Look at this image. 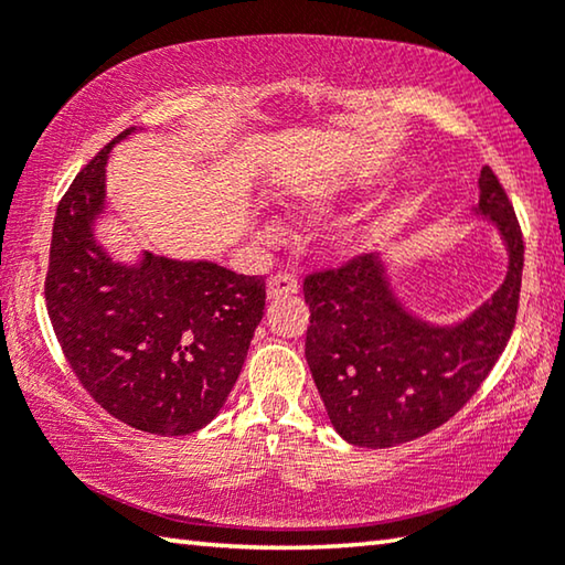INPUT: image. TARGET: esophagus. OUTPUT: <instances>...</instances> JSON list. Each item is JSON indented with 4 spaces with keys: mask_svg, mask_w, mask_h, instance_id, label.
Returning a JSON list of instances; mask_svg holds the SVG:
<instances>
[{
    "mask_svg": "<svg viewBox=\"0 0 565 565\" xmlns=\"http://www.w3.org/2000/svg\"><path fill=\"white\" fill-rule=\"evenodd\" d=\"M266 291H269V299H276V296H286V294H296L299 291V279H296V276L289 271H279L271 276Z\"/></svg>",
    "mask_w": 565,
    "mask_h": 565,
    "instance_id": "esophagus-1",
    "label": "esophagus"
}]
</instances>
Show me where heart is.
<instances>
[{"label": "heart", "mask_w": 565, "mask_h": 565, "mask_svg": "<svg viewBox=\"0 0 565 565\" xmlns=\"http://www.w3.org/2000/svg\"><path fill=\"white\" fill-rule=\"evenodd\" d=\"M329 204H331L329 191H317V194H306L303 199H299V212L317 214V212H323ZM356 242H359L356 234H347L341 238V246H353Z\"/></svg>", "instance_id": "b5f03b06"}]
</instances>
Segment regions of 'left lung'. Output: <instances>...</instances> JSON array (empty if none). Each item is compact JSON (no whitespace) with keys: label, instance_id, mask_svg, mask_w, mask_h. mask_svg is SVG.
Here are the masks:
<instances>
[{"label":"left lung","instance_id":"left-lung-1","mask_svg":"<svg viewBox=\"0 0 565 565\" xmlns=\"http://www.w3.org/2000/svg\"><path fill=\"white\" fill-rule=\"evenodd\" d=\"M478 214L509 248V271L489 301L454 327L414 317L398 301L379 254L303 279L311 323L306 361L337 434L388 448L434 431L466 406L509 343L519 313L523 234L499 177H478Z\"/></svg>","mask_w":565,"mask_h":565}]
</instances>
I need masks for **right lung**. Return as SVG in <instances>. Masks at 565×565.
<instances>
[{
    "instance_id": "1",
    "label": "right lung",
    "mask_w": 565,
    "mask_h": 565,
    "mask_svg": "<svg viewBox=\"0 0 565 565\" xmlns=\"http://www.w3.org/2000/svg\"><path fill=\"white\" fill-rule=\"evenodd\" d=\"M131 131L104 147L56 206L44 299L66 361L107 414L147 434L186 436L232 394L266 286L264 276L149 252L127 266L97 244L109 151Z\"/></svg>"
}]
</instances>
